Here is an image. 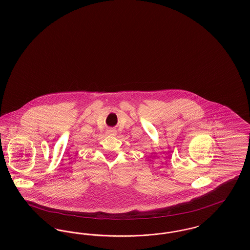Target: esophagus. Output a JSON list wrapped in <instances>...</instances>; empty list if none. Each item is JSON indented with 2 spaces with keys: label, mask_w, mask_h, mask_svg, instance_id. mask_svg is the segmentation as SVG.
<instances>
[{
  "label": "esophagus",
  "mask_w": 250,
  "mask_h": 250,
  "mask_svg": "<svg viewBox=\"0 0 250 250\" xmlns=\"http://www.w3.org/2000/svg\"><path fill=\"white\" fill-rule=\"evenodd\" d=\"M108 132V134H110V135H114L116 132H115V130H113V129H110V130L107 131Z\"/></svg>",
  "instance_id": "esophagus-1"
}]
</instances>
